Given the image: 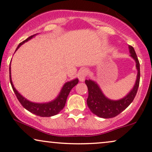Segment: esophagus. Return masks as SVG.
Segmentation results:
<instances>
[{"mask_svg": "<svg viewBox=\"0 0 152 152\" xmlns=\"http://www.w3.org/2000/svg\"><path fill=\"white\" fill-rule=\"evenodd\" d=\"M88 70L87 69H82L78 73V78H79V80L80 82H84L86 79V77L87 75Z\"/></svg>", "mask_w": 152, "mask_h": 152, "instance_id": "34e87169", "label": "esophagus"}]
</instances>
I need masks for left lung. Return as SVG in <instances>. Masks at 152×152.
<instances>
[{
	"instance_id": "left-lung-1",
	"label": "left lung",
	"mask_w": 152,
	"mask_h": 152,
	"mask_svg": "<svg viewBox=\"0 0 152 152\" xmlns=\"http://www.w3.org/2000/svg\"><path fill=\"white\" fill-rule=\"evenodd\" d=\"M128 48L130 56L135 61L137 74L134 87L126 96L118 100H112L105 96L96 82L91 80H85V84L87 86L89 92L87 99V106L91 111L99 117L103 118H111L115 117L128 107L136 96L140 79V63L134 48L131 46H129Z\"/></svg>"
}]
</instances>
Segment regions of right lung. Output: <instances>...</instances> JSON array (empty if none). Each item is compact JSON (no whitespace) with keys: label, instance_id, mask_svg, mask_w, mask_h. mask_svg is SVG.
<instances>
[{"label":"right lung","instance_id":"add662e5","mask_svg":"<svg viewBox=\"0 0 152 152\" xmlns=\"http://www.w3.org/2000/svg\"><path fill=\"white\" fill-rule=\"evenodd\" d=\"M38 34L32 35V36L28 37L26 40L23 41V42L20 43L18 45V46L17 47L15 51L18 49L22 44H24L25 42H28L29 40H30L36 36ZM10 81L11 86H12L13 91H14L15 94L17 98H18V101L20 102V104H22V106L29 110V112L32 113L35 115L41 116V117H50V116L55 115L56 114H58L60 111H61L64 108L65 103H66V100L68 94H70V91L73 87L75 86L78 83L79 80L77 78L70 80L65 82V85L63 86L61 91L58 94L57 97L53 100H52L51 102H46V103H34L31 102L30 101L27 100V99L24 98V96H22L20 93L18 92V91L15 88L14 85L12 84V78H11V67L10 64Z\"/></svg>","mask_w":152,"mask_h":152}]
</instances>
